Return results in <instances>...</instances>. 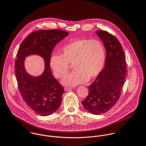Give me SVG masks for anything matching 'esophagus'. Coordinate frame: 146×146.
<instances>
[{"mask_svg":"<svg viewBox=\"0 0 146 146\" xmlns=\"http://www.w3.org/2000/svg\"><path fill=\"white\" fill-rule=\"evenodd\" d=\"M70 89H72V88H70V87H65L64 88V90L65 91L70 90Z\"/></svg>","mask_w":146,"mask_h":146,"instance_id":"esophagus-1","label":"esophagus"}]
</instances>
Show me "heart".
<instances>
[{
    "label": "heart",
    "mask_w": 146,
    "mask_h": 146,
    "mask_svg": "<svg viewBox=\"0 0 146 146\" xmlns=\"http://www.w3.org/2000/svg\"><path fill=\"white\" fill-rule=\"evenodd\" d=\"M61 52V55L51 57L50 66L57 78L63 79L68 74L70 64L73 63L75 71L63 81L68 85L95 79L103 70L106 59L104 44L98 39L72 40L63 46Z\"/></svg>",
    "instance_id": "heart-1"
}]
</instances>
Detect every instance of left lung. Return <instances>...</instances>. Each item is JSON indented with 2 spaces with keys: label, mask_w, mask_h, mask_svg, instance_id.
<instances>
[{
  "label": "left lung",
  "mask_w": 146,
  "mask_h": 146,
  "mask_svg": "<svg viewBox=\"0 0 146 146\" xmlns=\"http://www.w3.org/2000/svg\"><path fill=\"white\" fill-rule=\"evenodd\" d=\"M96 33L106 50L105 66L89 86V94L82 101L85 109L94 114L104 113L116 104L121 95L126 74L125 56L118 39L104 31Z\"/></svg>",
  "instance_id": "8db88e82"
}]
</instances>
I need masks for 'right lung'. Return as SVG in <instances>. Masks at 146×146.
Instances as JSON below:
<instances>
[{
    "label": "right lung",
    "mask_w": 146,
    "mask_h": 146,
    "mask_svg": "<svg viewBox=\"0 0 146 146\" xmlns=\"http://www.w3.org/2000/svg\"><path fill=\"white\" fill-rule=\"evenodd\" d=\"M68 35L60 29L36 31L24 39L17 53L15 68L19 90L28 107L42 116L51 114L61 104L65 91L52 76L50 60L56 45ZM32 54H39L45 60L46 68L41 76L31 77L24 69L25 57Z\"/></svg>",
    "instance_id": "right-lung-1"
}]
</instances>
